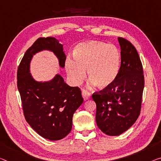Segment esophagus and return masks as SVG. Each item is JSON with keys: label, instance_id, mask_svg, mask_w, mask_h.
<instances>
[{"label": "esophagus", "instance_id": "34e87169", "mask_svg": "<svg viewBox=\"0 0 161 161\" xmlns=\"http://www.w3.org/2000/svg\"><path fill=\"white\" fill-rule=\"evenodd\" d=\"M82 96H83V99L86 101V100H88L89 98H91V95L87 91L84 90V89H83V90H82Z\"/></svg>", "mask_w": 161, "mask_h": 161}]
</instances>
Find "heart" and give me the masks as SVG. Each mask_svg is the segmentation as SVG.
Wrapping results in <instances>:
<instances>
[{
    "label": "heart",
    "mask_w": 161,
    "mask_h": 161,
    "mask_svg": "<svg viewBox=\"0 0 161 161\" xmlns=\"http://www.w3.org/2000/svg\"><path fill=\"white\" fill-rule=\"evenodd\" d=\"M74 58H68L65 70L71 82L78 85L86 78V70L92 85L99 88L110 87L120 72L122 54L117 46L100 41L78 44Z\"/></svg>",
    "instance_id": "1"
}]
</instances>
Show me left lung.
Here are the masks:
<instances>
[{
  "label": "left lung",
  "instance_id": "8db88e82",
  "mask_svg": "<svg viewBox=\"0 0 161 161\" xmlns=\"http://www.w3.org/2000/svg\"><path fill=\"white\" fill-rule=\"evenodd\" d=\"M118 41L122 54L118 78L110 87L92 96L98 127L109 136L122 134L137 119L145 83L137 49L127 39L119 37Z\"/></svg>",
  "mask_w": 161,
  "mask_h": 161
}]
</instances>
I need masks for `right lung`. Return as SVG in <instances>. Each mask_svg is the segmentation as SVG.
Returning a JSON list of instances; mask_svg holds the SVG:
<instances>
[{
    "instance_id": "right-lung-1",
    "label": "right lung",
    "mask_w": 161,
    "mask_h": 161,
    "mask_svg": "<svg viewBox=\"0 0 161 161\" xmlns=\"http://www.w3.org/2000/svg\"><path fill=\"white\" fill-rule=\"evenodd\" d=\"M43 50L54 53L64 68L63 45L55 37H40L27 49L19 66L17 86L26 122L36 133L49 140L63 139L70 132L73 116L83 99L78 87H71L59 74L48 81H37L30 73L33 56Z\"/></svg>"
}]
</instances>
